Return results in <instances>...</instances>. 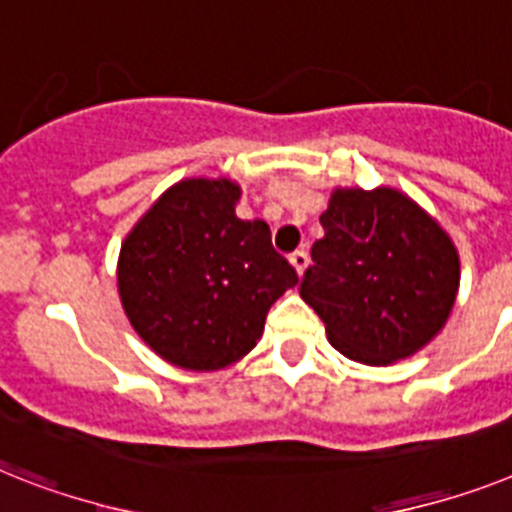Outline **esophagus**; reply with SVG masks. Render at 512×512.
<instances>
[{
	"instance_id": "esophagus-1",
	"label": "esophagus",
	"mask_w": 512,
	"mask_h": 512,
	"mask_svg": "<svg viewBox=\"0 0 512 512\" xmlns=\"http://www.w3.org/2000/svg\"><path fill=\"white\" fill-rule=\"evenodd\" d=\"M290 264H293V269L295 272H298V277H301L303 272H306V266H308V253L303 251H295V253H290Z\"/></svg>"
}]
</instances>
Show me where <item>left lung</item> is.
Returning a JSON list of instances; mask_svg holds the SVG:
<instances>
[{
    "instance_id": "1",
    "label": "left lung",
    "mask_w": 512,
    "mask_h": 512,
    "mask_svg": "<svg viewBox=\"0 0 512 512\" xmlns=\"http://www.w3.org/2000/svg\"><path fill=\"white\" fill-rule=\"evenodd\" d=\"M301 298L345 358L390 366L442 332L460 285L458 248L403 190L335 188Z\"/></svg>"
}]
</instances>
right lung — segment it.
I'll return each mask as SVG.
<instances>
[{
  "label": "right lung",
  "instance_id": "obj_1",
  "mask_svg": "<svg viewBox=\"0 0 512 512\" xmlns=\"http://www.w3.org/2000/svg\"><path fill=\"white\" fill-rule=\"evenodd\" d=\"M230 177H188L156 198L122 240L117 290L128 322L156 356L217 371L248 356L266 311L298 274L272 248L264 219L235 214Z\"/></svg>",
  "mask_w": 512,
  "mask_h": 512
}]
</instances>
